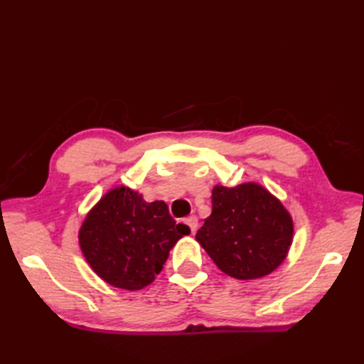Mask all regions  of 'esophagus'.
<instances>
[{"instance_id":"esophagus-1","label":"esophagus","mask_w":364,"mask_h":364,"mask_svg":"<svg viewBox=\"0 0 364 364\" xmlns=\"http://www.w3.org/2000/svg\"><path fill=\"white\" fill-rule=\"evenodd\" d=\"M184 223H186V225L189 227V230H191V233L194 235L196 231H197V228H198V219L196 218V215H189V218L184 220Z\"/></svg>"}]
</instances>
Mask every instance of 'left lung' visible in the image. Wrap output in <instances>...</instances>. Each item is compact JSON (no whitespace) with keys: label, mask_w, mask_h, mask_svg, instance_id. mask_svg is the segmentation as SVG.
<instances>
[{"label":"left lung","mask_w":364,"mask_h":364,"mask_svg":"<svg viewBox=\"0 0 364 364\" xmlns=\"http://www.w3.org/2000/svg\"><path fill=\"white\" fill-rule=\"evenodd\" d=\"M213 213L197 231L203 247L223 274L257 280L283 264L294 237L291 213L257 181L213 188Z\"/></svg>","instance_id":"obj_1"}]
</instances>
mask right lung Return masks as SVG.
Wrapping results in <instances>:
<instances>
[{"label": "right lung", "mask_w": 364, "mask_h": 364, "mask_svg": "<svg viewBox=\"0 0 364 364\" xmlns=\"http://www.w3.org/2000/svg\"><path fill=\"white\" fill-rule=\"evenodd\" d=\"M189 233L162 200L149 203L139 191L117 186L90 208L78 239L84 259L105 283L141 291L154 282L173 245Z\"/></svg>", "instance_id": "right-lung-1"}]
</instances>
